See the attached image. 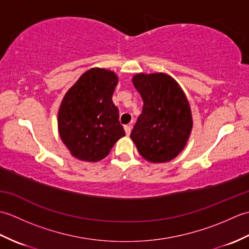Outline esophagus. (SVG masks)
Masks as SVG:
<instances>
[{"label":"esophagus","mask_w":249,"mask_h":249,"mask_svg":"<svg viewBox=\"0 0 249 249\" xmlns=\"http://www.w3.org/2000/svg\"><path fill=\"white\" fill-rule=\"evenodd\" d=\"M124 129H125V133H126V135H129L130 134V131H131V125L129 124V125H125L124 126Z\"/></svg>","instance_id":"1"}]
</instances>
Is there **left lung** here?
I'll return each instance as SVG.
<instances>
[{
	"instance_id": "1",
	"label": "left lung",
	"mask_w": 249,
	"mask_h": 249,
	"mask_svg": "<svg viewBox=\"0 0 249 249\" xmlns=\"http://www.w3.org/2000/svg\"><path fill=\"white\" fill-rule=\"evenodd\" d=\"M134 86L143 100L142 113L130 138L144 160L166 162L178 155L193 128L188 100L178 82L166 73H138Z\"/></svg>"
}]
</instances>
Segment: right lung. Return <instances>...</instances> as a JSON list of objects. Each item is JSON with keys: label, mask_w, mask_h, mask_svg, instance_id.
<instances>
[{"label": "right lung", "mask_w": 249, "mask_h": 249, "mask_svg": "<svg viewBox=\"0 0 249 249\" xmlns=\"http://www.w3.org/2000/svg\"><path fill=\"white\" fill-rule=\"evenodd\" d=\"M118 84L113 71L92 68L68 89L59 110V133L71 155L98 161L125 136L112 102Z\"/></svg>", "instance_id": "add662e5"}]
</instances>
